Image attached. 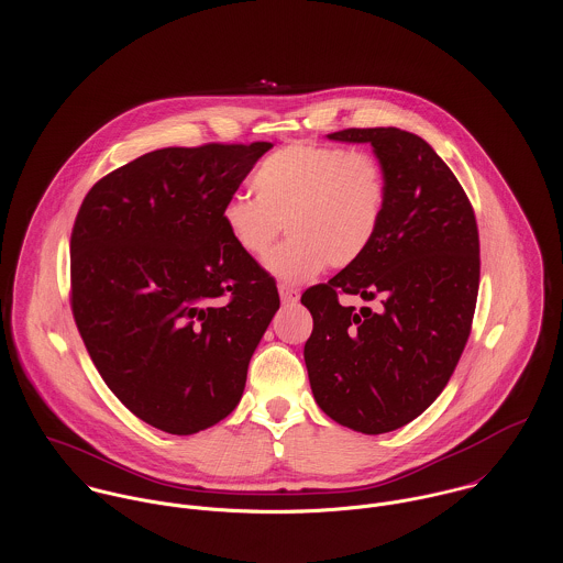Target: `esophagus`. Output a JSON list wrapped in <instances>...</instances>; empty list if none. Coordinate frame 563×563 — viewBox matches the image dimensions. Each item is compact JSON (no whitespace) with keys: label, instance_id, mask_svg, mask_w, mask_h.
I'll list each match as a JSON object with an SVG mask.
<instances>
[{"label":"esophagus","instance_id":"obj_1","mask_svg":"<svg viewBox=\"0 0 563 563\" xmlns=\"http://www.w3.org/2000/svg\"><path fill=\"white\" fill-rule=\"evenodd\" d=\"M299 290L297 288H292V286H286V284H282L279 286V299H282V303H286V306H295L297 301H299Z\"/></svg>","mask_w":563,"mask_h":563}]
</instances>
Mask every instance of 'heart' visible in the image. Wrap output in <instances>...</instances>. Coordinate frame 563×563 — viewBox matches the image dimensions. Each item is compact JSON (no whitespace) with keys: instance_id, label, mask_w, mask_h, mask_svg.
<instances>
[{"instance_id":"heart-1","label":"heart","mask_w":563,"mask_h":563,"mask_svg":"<svg viewBox=\"0 0 563 563\" xmlns=\"http://www.w3.org/2000/svg\"><path fill=\"white\" fill-rule=\"evenodd\" d=\"M255 197L236 192L221 208V228L249 260H266L282 282H308L329 264H355L375 241L386 210V177L371 154L288 145L251 175Z\"/></svg>"}]
</instances>
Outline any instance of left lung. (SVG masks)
<instances>
[{"instance_id":"1","label":"left lung","mask_w":563,"mask_h":563,"mask_svg":"<svg viewBox=\"0 0 563 563\" xmlns=\"http://www.w3.org/2000/svg\"><path fill=\"white\" fill-rule=\"evenodd\" d=\"M327 139L371 143L386 210L368 251L303 292L314 319L303 357L322 411L377 435L420 416L462 357L479 292V230L457 177L420 136L351 128ZM346 294L380 306L342 307Z\"/></svg>"}]
</instances>
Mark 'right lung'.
Masks as SVG:
<instances>
[{
  "mask_svg": "<svg viewBox=\"0 0 563 563\" xmlns=\"http://www.w3.org/2000/svg\"><path fill=\"white\" fill-rule=\"evenodd\" d=\"M273 145L166 147L101 177L71 232V310L106 386L147 424L190 435L230 416L279 310L275 279L221 228Z\"/></svg>",
  "mask_w": 563,
  "mask_h": 563,
  "instance_id": "right-lung-1",
  "label": "right lung"
}]
</instances>
